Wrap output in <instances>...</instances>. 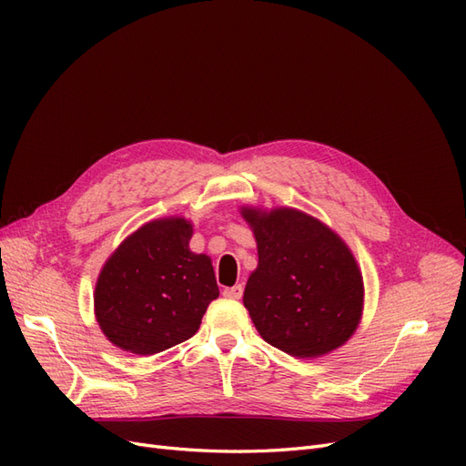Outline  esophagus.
Instances as JSON below:
<instances>
[{"label": "esophagus", "mask_w": 466, "mask_h": 466, "mask_svg": "<svg viewBox=\"0 0 466 466\" xmlns=\"http://www.w3.org/2000/svg\"><path fill=\"white\" fill-rule=\"evenodd\" d=\"M243 286L241 284H237V286H233V288H225L223 289V295L228 299H241L243 298Z\"/></svg>", "instance_id": "34e87169"}]
</instances>
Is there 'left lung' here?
<instances>
[{
	"label": "left lung",
	"instance_id": "8db88e82",
	"mask_svg": "<svg viewBox=\"0 0 466 466\" xmlns=\"http://www.w3.org/2000/svg\"><path fill=\"white\" fill-rule=\"evenodd\" d=\"M241 216L258 248L243 303L264 340L295 358L346 344L363 311V278L348 245L293 208H241Z\"/></svg>",
	"mask_w": 466,
	"mask_h": 466
}]
</instances>
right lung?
Here are the masks:
<instances>
[{
	"instance_id": "1",
	"label": "right lung",
	"mask_w": 466,
	"mask_h": 466,
	"mask_svg": "<svg viewBox=\"0 0 466 466\" xmlns=\"http://www.w3.org/2000/svg\"><path fill=\"white\" fill-rule=\"evenodd\" d=\"M190 238V221L163 218L112 252L95 286L96 322L112 344L153 356L200 329L219 289L211 258L192 252Z\"/></svg>"
}]
</instances>
